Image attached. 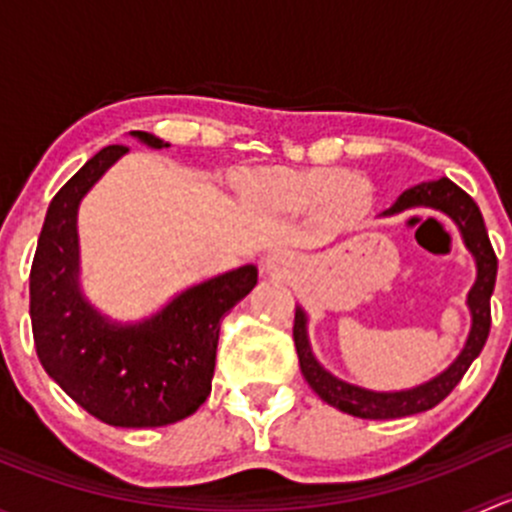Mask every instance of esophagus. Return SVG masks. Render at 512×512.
Wrapping results in <instances>:
<instances>
[{"label":"esophagus","mask_w":512,"mask_h":512,"mask_svg":"<svg viewBox=\"0 0 512 512\" xmlns=\"http://www.w3.org/2000/svg\"><path fill=\"white\" fill-rule=\"evenodd\" d=\"M289 260H292V257H289V252L275 250L270 257H267V270H270L272 275H282V272L287 270Z\"/></svg>","instance_id":"esophagus-1"}]
</instances>
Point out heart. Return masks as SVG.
Wrapping results in <instances>:
<instances>
[{"instance_id":"obj_1","label":"heart","mask_w":512,"mask_h":512,"mask_svg":"<svg viewBox=\"0 0 512 512\" xmlns=\"http://www.w3.org/2000/svg\"><path fill=\"white\" fill-rule=\"evenodd\" d=\"M277 193L299 208L327 203L329 213L347 223L364 218L371 205L369 185L359 178H349L347 170L339 168H314L287 175L277 185Z\"/></svg>"}]
</instances>
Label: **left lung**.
Wrapping results in <instances>:
<instances>
[{
	"label": "left lung",
	"mask_w": 512,
	"mask_h": 512,
	"mask_svg": "<svg viewBox=\"0 0 512 512\" xmlns=\"http://www.w3.org/2000/svg\"><path fill=\"white\" fill-rule=\"evenodd\" d=\"M418 205L436 208L441 210V213L451 215L458 223V227H461L468 250L476 257L478 280L471 292H468V307H471L473 314L471 337H468L461 356L433 381L409 391L376 394V391H366L359 389V386L347 384V381H339L337 376H332L329 371H324L322 366L317 364V359L312 356V349H309L307 342L304 312L297 309V314H294L292 337L299 356V369H302L304 379H307V384L312 386L314 394H317L319 399L327 401L329 406H334V409L344 411V414L349 416L379 418L381 421V418H401L433 409V406L441 404V401L456 389L458 381H461L463 374L468 371V366L473 364V359L483 352L485 339H488L490 334V294H493L495 275H498V257H495L493 245H490L488 240V230H485L483 215H480L478 205L473 203L471 195H468L466 190L458 188L453 180L441 178L431 180V183H421L416 185V188H409L406 193H401V198L396 200L384 215L401 213V210L418 208Z\"/></svg>",
	"instance_id": "left-lung-1"
}]
</instances>
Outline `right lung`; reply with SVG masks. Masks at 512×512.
<instances>
[{
	"label": "right lung",
	"instance_id": "1",
	"mask_svg": "<svg viewBox=\"0 0 512 512\" xmlns=\"http://www.w3.org/2000/svg\"><path fill=\"white\" fill-rule=\"evenodd\" d=\"M133 136L153 148L168 146L153 133L133 131ZM126 151L106 146L54 195L29 272V312L41 366L81 409L108 426L156 428L205 404L220 324L257 285V267H237L185 289L136 327L108 324L76 285V208Z\"/></svg>",
	"mask_w": 512,
	"mask_h": 512
}]
</instances>
